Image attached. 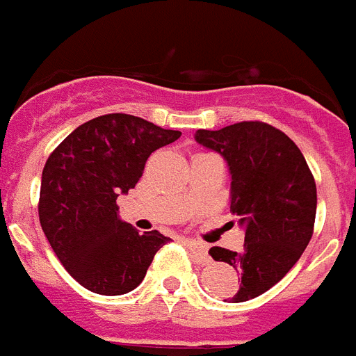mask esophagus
Listing matches in <instances>:
<instances>
[{"instance_id":"34e87169","label":"esophagus","mask_w":356,"mask_h":356,"mask_svg":"<svg viewBox=\"0 0 356 356\" xmlns=\"http://www.w3.org/2000/svg\"><path fill=\"white\" fill-rule=\"evenodd\" d=\"M186 244H188V248H190V250L195 253L197 261H201L202 264L210 262V255H208V250H206L204 244L199 243V241H186Z\"/></svg>"}]
</instances>
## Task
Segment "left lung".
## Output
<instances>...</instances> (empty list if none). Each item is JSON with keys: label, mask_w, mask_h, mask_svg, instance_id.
<instances>
[{"label": "left lung", "mask_w": 356, "mask_h": 356, "mask_svg": "<svg viewBox=\"0 0 356 356\" xmlns=\"http://www.w3.org/2000/svg\"><path fill=\"white\" fill-rule=\"evenodd\" d=\"M195 139L219 152L232 172L229 210L246 232L244 246L238 253L213 246L210 255L241 273L229 302H246L273 288L312 241L315 179L298 146L268 122L197 130Z\"/></svg>", "instance_id": "1"}]
</instances>
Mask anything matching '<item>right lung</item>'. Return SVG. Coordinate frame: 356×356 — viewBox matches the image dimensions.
Masks as SVG:
<instances>
[{"label":"right lung","mask_w":356,"mask_h":356,"mask_svg":"<svg viewBox=\"0 0 356 356\" xmlns=\"http://www.w3.org/2000/svg\"><path fill=\"white\" fill-rule=\"evenodd\" d=\"M181 132L128 113H106L77 127L44 163L38 211L65 270L99 295H122L145 279L170 238L139 234L119 219V193L143 175L146 159Z\"/></svg>","instance_id":"right-lung-1"}]
</instances>
